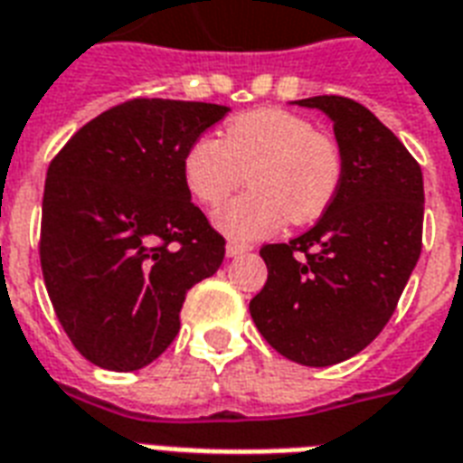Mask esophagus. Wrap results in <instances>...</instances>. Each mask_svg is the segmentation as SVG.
<instances>
[{
	"instance_id": "obj_1",
	"label": "esophagus",
	"mask_w": 463,
	"mask_h": 463,
	"mask_svg": "<svg viewBox=\"0 0 463 463\" xmlns=\"http://www.w3.org/2000/svg\"><path fill=\"white\" fill-rule=\"evenodd\" d=\"M250 250H252V247L242 245V242H228V245H225V255L240 257V255H245V252H250Z\"/></svg>"
}]
</instances>
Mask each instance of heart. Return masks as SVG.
<instances>
[{"label": "heart", "instance_id": "1", "mask_svg": "<svg viewBox=\"0 0 463 463\" xmlns=\"http://www.w3.org/2000/svg\"><path fill=\"white\" fill-rule=\"evenodd\" d=\"M250 172L252 192L225 203L216 225L232 240H260L291 223H310L333 203L340 150L306 118L284 109L235 116L223 137L194 140L182 162L186 192L201 206H221Z\"/></svg>", "mask_w": 463, "mask_h": 463}]
</instances>
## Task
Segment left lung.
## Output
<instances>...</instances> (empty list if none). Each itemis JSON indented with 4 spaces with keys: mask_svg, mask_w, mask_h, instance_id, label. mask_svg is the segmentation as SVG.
Wrapping results in <instances>:
<instances>
[{
    "mask_svg": "<svg viewBox=\"0 0 463 463\" xmlns=\"http://www.w3.org/2000/svg\"><path fill=\"white\" fill-rule=\"evenodd\" d=\"M333 121L342 176L308 232L260 250L267 284L250 316L279 354L330 366L376 340L418 264L425 189L412 155L347 97L294 101Z\"/></svg>",
    "mask_w": 463,
    "mask_h": 463,
    "instance_id": "obj_1",
    "label": "left lung"
}]
</instances>
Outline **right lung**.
<instances>
[{"label": "right lung", "mask_w": 463, "mask_h": 463, "mask_svg": "<svg viewBox=\"0 0 463 463\" xmlns=\"http://www.w3.org/2000/svg\"><path fill=\"white\" fill-rule=\"evenodd\" d=\"M231 109L133 99L70 137L43 192L41 267L80 354L136 372L179 333L186 291L216 274L225 240L192 203L182 162Z\"/></svg>", "instance_id": "add662e5"}]
</instances>
